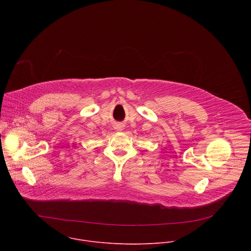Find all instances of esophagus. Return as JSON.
Listing matches in <instances>:
<instances>
[{
	"instance_id": "1",
	"label": "esophagus",
	"mask_w": 251,
	"mask_h": 251,
	"mask_svg": "<svg viewBox=\"0 0 251 251\" xmlns=\"http://www.w3.org/2000/svg\"><path fill=\"white\" fill-rule=\"evenodd\" d=\"M123 127H124V126H123L122 124H119V123L115 125V129H116L117 131H122V130H123Z\"/></svg>"
}]
</instances>
